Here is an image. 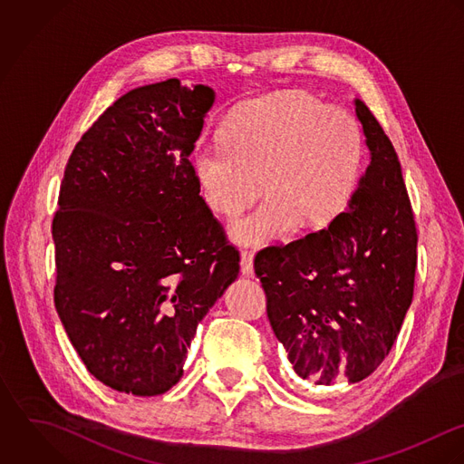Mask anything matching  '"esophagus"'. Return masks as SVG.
<instances>
[{
	"label": "esophagus",
	"instance_id": "1",
	"mask_svg": "<svg viewBox=\"0 0 464 464\" xmlns=\"http://www.w3.org/2000/svg\"><path fill=\"white\" fill-rule=\"evenodd\" d=\"M253 260H255V255H253V253L242 251V255H240V271H242V275L247 276V278H253V276H255Z\"/></svg>",
	"mask_w": 464,
	"mask_h": 464
}]
</instances>
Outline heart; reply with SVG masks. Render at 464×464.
<instances>
[{
	"label": "heart",
	"instance_id": "1",
	"mask_svg": "<svg viewBox=\"0 0 464 464\" xmlns=\"http://www.w3.org/2000/svg\"><path fill=\"white\" fill-rule=\"evenodd\" d=\"M364 161L357 120L303 92L247 102L226 123L222 143H200L195 174L209 209L235 217L258 193L266 200L229 226L233 242L266 247L295 227L330 226L350 206Z\"/></svg>",
	"mask_w": 464,
	"mask_h": 464
}]
</instances>
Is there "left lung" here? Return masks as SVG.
Segmentation results:
<instances>
[{
	"label": "left lung",
	"mask_w": 464,
	"mask_h": 464,
	"mask_svg": "<svg viewBox=\"0 0 464 464\" xmlns=\"http://www.w3.org/2000/svg\"><path fill=\"white\" fill-rule=\"evenodd\" d=\"M370 167L326 229L262 249L267 317L304 391L355 385L389 355L412 301L418 233L398 156L355 100Z\"/></svg>",
	"instance_id": "obj_1"
}]
</instances>
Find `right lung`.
<instances>
[{"instance_id":"right-lung-1","label":"right lung","mask_w":464,"mask_h":464,"mask_svg":"<svg viewBox=\"0 0 464 464\" xmlns=\"http://www.w3.org/2000/svg\"><path fill=\"white\" fill-rule=\"evenodd\" d=\"M215 92L178 79L120 96L68 160L53 217L55 308L96 380L134 394L183 376L240 256L189 163Z\"/></svg>"}]
</instances>
